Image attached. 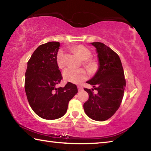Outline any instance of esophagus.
<instances>
[{"label":"esophagus","instance_id":"1","mask_svg":"<svg viewBox=\"0 0 151 151\" xmlns=\"http://www.w3.org/2000/svg\"><path fill=\"white\" fill-rule=\"evenodd\" d=\"M78 91H81L82 89H83V87H82V86L78 85Z\"/></svg>","mask_w":151,"mask_h":151}]
</instances>
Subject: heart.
Returning a JSON list of instances; mask_svg holds the SVG:
<instances>
[{"instance_id":"obj_1","label":"heart","mask_w":151,"mask_h":151,"mask_svg":"<svg viewBox=\"0 0 151 151\" xmlns=\"http://www.w3.org/2000/svg\"><path fill=\"white\" fill-rule=\"evenodd\" d=\"M73 51L78 55L79 58L82 60H84L83 64L86 67H93V64L86 61L90 58L91 56V51L88 48L82 45H79L74 48ZM56 59H57V63L58 67L60 68H63L65 66V61H64V52L63 50L60 49L58 51ZM63 76L65 81L74 84H78L87 78V73L83 68L75 69L72 68H66L63 71Z\"/></svg>"}]
</instances>
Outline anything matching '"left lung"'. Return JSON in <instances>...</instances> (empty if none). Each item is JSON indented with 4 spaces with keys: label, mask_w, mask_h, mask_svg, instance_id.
Wrapping results in <instances>:
<instances>
[{
    "label": "left lung",
    "mask_w": 151,
    "mask_h": 151,
    "mask_svg": "<svg viewBox=\"0 0 151 151\" xmlns=\"http://www.w3.org/2000/svg\"><path fill=\"white\" fill-rule=\"evenodd\" d=\"M91 44L96 48L99 66L95 75L86 83L93 86L98 93L94 94L91 89L84 88L89 98L83 108L89 118L104 121L111 118L120 107L126 81L119 55L103 43Z\"/></svg>",
    "instance_id": "8db88e82"
}]
</instances>
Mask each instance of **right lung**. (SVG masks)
Here are the masks:
<instances>
[{
    "instance_id": "add662e5",
    "label": "right lung",
    "mask_w": 151,
    "mask_h": 151,
    "mask_svg": "<svg viewBox=\"0 0 151 151\" xmlns=\"http://www.w3.org/2000/svg\"><path fill=\"white\" fill-rule=\"evenodd\" d=\"M58 42L40 45L28 61L24 88L31 109L38 116L47 120L65 115L68 102L78 93L76 85L67 83L56 88L63 78L57 63Z\"/></svg>"
}]
</instances>
